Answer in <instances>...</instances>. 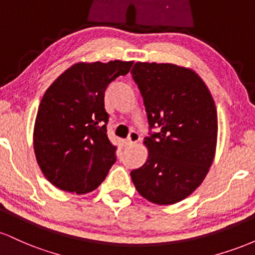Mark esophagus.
Returning <instances> with one entry per match:
<instances>
[{
  "instance_id": "34e87169",
  "label": "esophagus",
  "mask_w": 255,
  "mask_h": 255,
  "mask_svg": "<svg viewBox=\"0 0 255 255\" xmlns=\"http://www.w3.org/2000/svg\"><path fill=\"white\" fill-rule=\"evenodd\" d=\"M139 140H140V135L136 133V131L133 130V131H130V133H129V136H128L126 144H127V145H134V144H136Z\"/></svg>"
}]
</instances>
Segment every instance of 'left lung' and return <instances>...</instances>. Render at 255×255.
Listing matches in <instances>:
<instances>
[{"mask_svg": "<svg viewBox=\"0 0 255 255\" xmlns=\"http://www.w3.org/2000/svg\"><path fill=\"white\" fill-rule=\"evenodd\" d=\"M144 98L148 158L130 171L136 191L151 203L170 205L191 195L215 157L217 110L209 89L192 69L136 62L130 71ZM152 128L158 130L152 133Z\"/></svg>", "mask_w": 255, "mask_h": 255, "instance_id": "left-lung-1", "label": "left lung"}]
</instances>
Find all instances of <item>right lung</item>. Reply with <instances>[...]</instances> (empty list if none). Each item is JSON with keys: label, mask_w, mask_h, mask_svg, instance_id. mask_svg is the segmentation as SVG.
<instances>
[{"label": "right lung", "mask_w": 255, "mask_h": 255, "mask_svg": "<svg viewBox=\"0 0 255 255\" xmlns=\"http://www.w3.org/2000/svg\"><path fill=\"white\" fill-rule=\"evenodd\" d=\"M133 62L77 63L44 93L33 130L37 163L46 180L64 192L86 194L116 162L107 134L105 90Z\"/></svg>", "instance_id": "add662e5"}]
</instances>
